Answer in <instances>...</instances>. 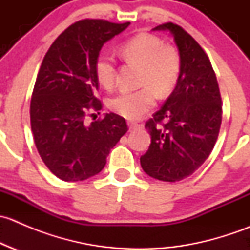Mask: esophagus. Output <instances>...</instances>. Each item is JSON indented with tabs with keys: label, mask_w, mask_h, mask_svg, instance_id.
I'll return each mask as SVG.
<instances>
[{
	"label": "esophagus",
	"mask_w": 250,
	"mask_h": 250,
	"mask_svg": "<svg viewBox=\"0 0 250 250\" xmlns=\"http://www.w3.org/2000/svg\"><path fill=\"white\" fill-rule=\"evenodd\" d=\"M128 127H129L130 130H135V129H139L141 125H138V123H135V122H128Z\"/></svg>",
	"instance_id": "34e87169"
}]
</instances>
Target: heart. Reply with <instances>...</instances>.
<instances>
[{"mask_svg":"<svg viewBox=\"0 0 250 250\" xmlns=\"http://www.w3.org/2000/svg\"><path fill=\"white\" fill-rule=\"evenodd\" d=\"M121 57L141 66L138 90H122L109 100V107L127 120H138L156 103V93L167 95L180 74V57L170 46L151 34H138L121 44ZM95 76L102 87L111 89L115 84L116 62L109 54H100L95 62Z\"/></svg>","mask_w":250,"mask_h":250,"instance_id":"heart-1","label":"heart"}]
</instances>
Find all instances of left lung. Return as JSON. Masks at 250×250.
<instances>
[{"label": "left lung", "instance_id": "1", "mask_svg": "<svg viewBox=\"0 0 250 250\" xmlns=\"http://www.w3.org/2000/svg\"><path fill=\"white\" fill-rule=\"evenodd\" d=\"M152 30L174 37L180 74L172 94L146 122L151 144L140 165L151 178L174 183L195 173L210 155L220 130L221 98L210 62L192 36L173 22Z\"/></svg>", "mask_w": 250, "mask_h": 250}]
</instances>
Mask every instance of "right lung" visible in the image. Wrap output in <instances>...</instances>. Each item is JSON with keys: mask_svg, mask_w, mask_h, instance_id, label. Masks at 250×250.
Wrapping results in <instances>:
<instances>
[{"mask_svg": "<svg viewBox=\"0 0 250 250\" xmlns=\"http://www.w3.org/2000/svg\"><path fill=\"white\" fill-rule=\"evenodd\" d=\"M129 24L80 20L44 55L30 104L31 130L42 161L62 180L82 181L102 172L111 148L127 133L125 120L113 112L90 125L84 117L102 110L95 97L100 50Z\"/></svg>", "mask_w": 250, "mask_h": 250, "instance_id": "1", "label": "right lung"}]
</instances>
